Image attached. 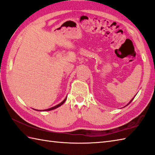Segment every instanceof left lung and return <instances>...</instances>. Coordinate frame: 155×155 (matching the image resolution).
<instances>
[{
  "label": "left lung",
  "instance_id": "obj_1",
  "mask_svg": "<svg viewBox=\"0 0 155 155\" xmlns=\"http://www.w3.org/2000/svg\"><path fill=\"white\" fill-rule=\"evenodd\" d=\"M132 101H130V103H131V102H132ZM129 104H130V103H129Z\"/></svg>",
  "mask_w": 155,
  "mask_h": 155
}]
</instances>
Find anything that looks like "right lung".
Here are the masks:
<instances>
[{"mask_svg":"<svg viewBox=\"0 0 155 155\" xmlns=\"http://www.w3.org/2000/svg\"><path fill=\"white\" fill-rule=\"evenodd\" d=\"M66 99H67V98L65 99V100H64L63 102H61V103H60V104H57V105H56V106H54V107H52V108H51V109H46V110H52V109H56V108H57V107H60L61 105H62L64 103H65V101H66Z\"/></svg>","mask_w":155,"mask_h":155,"instance_id":"add662e5","label":"right lung"}]
</instances>
